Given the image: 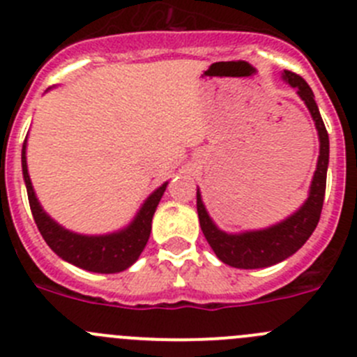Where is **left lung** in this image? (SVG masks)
Wrapping results in <instances>:
<instances>
[{"instance_id": "1", "label": "left lung", "mask_w": 357, "mask_h": 357, "mask_svg": "<svg viewBox=\"0 0 357 357\" xmlns=\"http://www.w3.org/2000/svg\"><path fill=\"white\" fill-rule=\"evenodd\" d=\"M282 79L285 81V84L294 88L299 98L305 102L319 135L317 167H315L314 178L310 183L306 201L287 218L280 220L278 224H273L264 229H254V231L225 232L209 216L204 201H202L201 190L197 186V213L202 232H204L216 257L225 264L238 269L269 268V266H275L289 259L305 245L306 239L317 227L319 218H321L329 163L328 132H326L324 121H322L321 112H319L317 103H315L314 91L310 89L305 79L289 72V70H284Z\"/></svg>"}]
</instances>
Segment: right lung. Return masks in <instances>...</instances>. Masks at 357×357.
Wrapping results in <instances>:
<instances>
[{
	"instance_id": "right-lung-1",
	"label": "right lung",
	"mask_w": 357,
	"mask_h": 357,
	"mask_svg": "<svg viewBox=\"0 0 357 357\" xmlns=\"http://www.w3.org/2000/svg\"><path fill=\"white\" fill-rule=\"evenodd\" d=\"M28 137L22 144V178L28 190L29 206H31L33 218L38 227L40 234L45 243L51 246L58 257L77 268L91 273H119L128 269L142 254L149 234H151L153 215L156 211L160 199L167 188L169 181L160 185L148 195L139 211L128 225L107 234H79L70 229L59 225L51 215L40 204L38 197L33 188L31 178L28 172V158H26Z\"/></svg>"
}]
</instances>
